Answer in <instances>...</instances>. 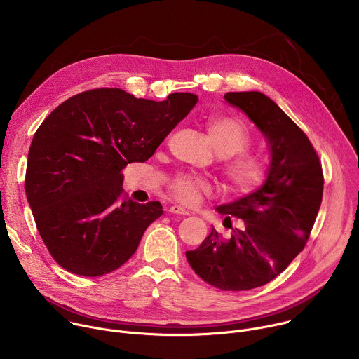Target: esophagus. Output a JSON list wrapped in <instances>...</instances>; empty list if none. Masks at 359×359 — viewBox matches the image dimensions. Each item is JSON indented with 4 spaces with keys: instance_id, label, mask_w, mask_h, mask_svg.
<instances>
[{
    "instance_id": "1",
    "label": "esophagus",
    "mask_w": 359,
    "mask_h": 359,
    "mask_svg": "<svg viewBox=\"0 0 359 359\" xmlns=\"http://www.w3.org/2000/svg\"><path fill=\"white\" fill-rule=\"evenodd\" d=\"M169 212L173 213V215H180V216H187V215H189L187 210H184L183 208L177 206V204H173V206H170V208H169Z\"/></svg>"
}]
</instances>
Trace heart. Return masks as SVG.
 Segmentation results:
<instances>
[{
  "instance_id": "1",
  "label": "heart",
  "mask_w": 359,
  "mask_h": 359,
  "mask_svg": "<svg viewBox=\"0 0 359 359\" xmlns=\"http://www.w3.org/2000/svg\"><path fill=\"white\" fill-rule=\"evenodd\" d=\"M212 143L222 161L226 190L233 196H245L257 190L269 175V161L259 151L247 150L251 144L248 128L231 116H213L206 122ZM172 196L186 206H194L209 191L208 183L194 176H177L172 180Z\"/></svg>"
}]
</instances>
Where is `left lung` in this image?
I'll return each instance as SVG.
<instances>
[{"mask_svg":"<svg viewBox=\"0 0 359 359\" xmlns=\"http://www.w3.org/2000/svg\"><path fill=\"white\" fill-rule=\"evenodd\" d=\"M224 99L266 135L269 177L259 190L217 208L224 227L233 229L229 237L213 227L186 257L204 283L222 291H245L270 283L302 251L323 201L324 175L310 139L269 96L229 92Z\"/></svg>","mask_w":359,"mask_h":359,"instance_id":"8db88e82","label":"left lung"}]
</instances>
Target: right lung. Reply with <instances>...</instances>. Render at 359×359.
<instances>
[{
	"instance_id": "add662e5",
	"label": "right lung",
	"mask_w": 359,
	"mask_h": 359,
	"mask_svg": "<svg viewBox=\"0 0 359 359\" xmlns=\"http://www.w3.org/2000/svg\"><path fill=\"white\" fill-rule=\"evenodd\" d=\"M196 102L183 92L155 102L96 88L45 118L29 147L25 191L38 233L62 269L99 277L132 257L163 210L161 201L128 198L122 170L151 158Z\"/></svg>"
}]
</instances>
